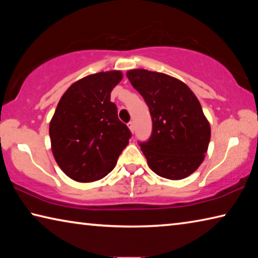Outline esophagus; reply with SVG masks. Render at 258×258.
<instances>
[{
  "label": "esophagus",
  "instance_id": "esophagus-1",
  "mask_svg": "<svg viewBox=\"0 0 258 258\" xmlns=\"http://www.w3.org/2000/svg\"><path fill=\"white\" fill-rule=\"evenodd\" d=\"M127 126H128V128H130V131H131V132H134V123H133V121H130V123L127 124Z\"/></svg>",
  "mask_w": 258,
  "mask_h": 258
}]
</instances>
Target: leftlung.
Returning a JSON list of instances; mask_svg holds the SVG:
<instances>
[{
  "instance_id": "1",
  "label": "left lung",
  "mask_w": 258,
  "mask_h": 258,
  "mask_svg": "<svg viewBox=\"0 0 258 258\" xmlns=\"http://www.w3.org/2000/svg\"><path fill=\"white\" fill-rule=\"evenodd\" d=\"M126 75L150 110L151 138L140 143L150 169L168 180L191 175L211 141V125L199 100L185 83L166 74L131 69Z\"/></svg>"
}]
</instances>
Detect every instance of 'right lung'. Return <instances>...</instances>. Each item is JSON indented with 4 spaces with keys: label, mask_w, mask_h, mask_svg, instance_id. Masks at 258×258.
Instances as JSON below:
<instances>
[{
    "label": "right lung",
    "mask_w": 258,
    "mask_h": 258,
    "mask_svg": "<svg viewBox=\"0 0 258 258\" xmlns=\"http://www.w3.org/2000/svg\"><path fill=\"white\" fill-rule=\"evenodd\" d=\"M120 71L85 76L68 87L50 121L51 149L59 167L76 182L98 181L110 173L131 132L118 119L110 93Z\"/></svg>",
    "instance_id": "1"
}]
</instances>
